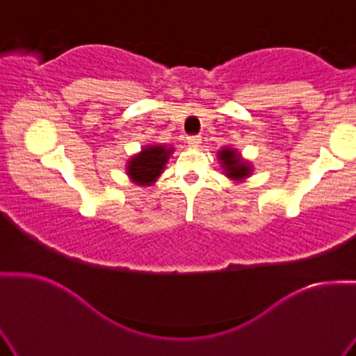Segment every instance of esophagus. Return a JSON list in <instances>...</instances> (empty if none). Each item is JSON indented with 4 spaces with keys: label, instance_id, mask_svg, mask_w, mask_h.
Returning <instances> with one entry per match:
<instances>
[{
    "label": "esophagus",
    "instance_id": "1",
    "mask_svg": "<svg viewBox=\"0 0 356 356\" xmlns=\"http://www.w3.org/2000/svg\"><path fill=\"white\" fill-rule=\"evenodd\" d=\"M186 142L190 143V147L197 148V147L200 145V143H202V138H200V136H188Z\"/></svg>",
    "mask_w": 356,
    "mask_h": 356
}]
</instances>
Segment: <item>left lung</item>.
Returning a JSON list of instances; mask_svg holds the SVG:
<instances>
[{
    "label": "left lung",
    "instance_id": "left-lung-1",
    "mask_svg": "<svg viewBox=\"0 0 356 356\" xmlns=\"http://www.w3.org/2000/svg\"><path fill=\"white\" fill-rule=\"evenodd\" d=\"M217 159L220 162L223 174L234 182H245L252 174V165L246 159L241 157L237 148L223 147L217 153Z\"/></svg>",
    "mask_w": 356,
    "mask_h": 356
}]
</instances>
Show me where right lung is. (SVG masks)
I'll return each instance as SVG.
<instances>
[{"instance_id":"right-lung-1","label":"right lung","mask_w":356,"mask_h":356,"mask_svg":"<svg viewBox=\"0 0 356 356\" xmlns=\"http://www.w3.org/2000/svg\"><path fill=\"white\" fill-rule=\"evenodd\" d=\"M174 148L168 145H147L127 163V176L138 186H151L165 170Z\"/></svg>"}]
</instances>
